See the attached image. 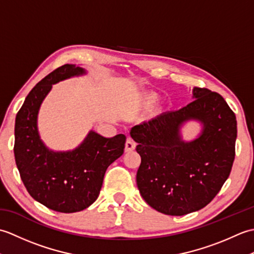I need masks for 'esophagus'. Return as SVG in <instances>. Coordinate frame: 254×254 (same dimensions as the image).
Here are the masks:
<instances>
[{
	"label": "esophagus",
	"instance_id": "esophagus-1",
	"mask_svg": "<svg viewBox=\"0 0 254 254\" xmlns=\"http://www.w3.org/2000/svg\"><path fill=\"white\" fill-rule=\"evenodd\" d=\"M134 148H135V142H134L131 137H127L126 143V150L127 152H131Z\"/></svg>",
	"mask_w": 254,
	"mask_h": 254
}]
</instances>
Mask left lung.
I'll return each instance as SVG.
<instances>
[{
    "mask_svg": "<svg viewBox=\"0 0 254 254\" xmlns=\"http://www.w3.org/2000/svg\"><path fill=\"white\" fill-rule=\"evenodd\" d=\"M194 99L176 111L161 113L132 127L141 165L137 188L149 206L182 216L206 206L227 180L235 159L237 121L222 96L194 87ZM202 123V132L191 142L182 141L180 128L187 121Z\"/></svg>",
    "mask_w": 254,
    "mask_h": 254,
    "instance_id": "obj_1",
    "label": "left lung"
}]
</instances>
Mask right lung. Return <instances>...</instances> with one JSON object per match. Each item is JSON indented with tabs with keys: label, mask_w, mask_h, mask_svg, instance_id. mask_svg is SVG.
<instances>
[{
	"label": "right lung",
	"mask_w": 254,
	"mask_h": 254,
	"mask_svg": "<svg viewBox=\"0 0 254 254\" xmlns=\"http://www.w3.org/2000/svg\"><path fill=\"white\" fill-rule=\"evenodd\" d=\"M86 71L64 64L42 78L26 97L15 120L14 155L27 191L37 202L60 213L87 208L99 195L106 170L124 152L126 135L107 138L90 131L68 152H53L41 141L37 118L52 85Z\"/></svg>",
	"instance_id": "add662e5"
}]
</instances>
